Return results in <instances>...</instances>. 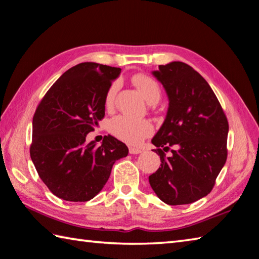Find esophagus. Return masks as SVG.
Listing matches in <instances>:
<instances>
[{"mask_svg":"<svg viewBox=\"0 0 259 259\" xmlns=\"http://www.w3.org/2000/svg\"><path fill=\"white\" fill-rule=\"evenodd\" d=\"M143 152L142 148H138V147H129V153L130 154H140Z\"/></svg>","mask_w":259,"mask_h":259,"instance_id":"esophagus-1","label":"esophagus"}]
</instances>
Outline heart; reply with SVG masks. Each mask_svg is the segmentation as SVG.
<instances>
[{
  "instance_id": "obj_1",
  "label": "heart",
  "mask_w": 259,
  "mask_h": 259,
  "mask_svg": "<svg viewBox=\"0 0 259 259\" xmlns=\"http://www.w3.org/2000/svg\"><path fill=\"white\" fill-rule=\"evenodd\" d=\"M133 82L149 104H155L159 101L162 94L161 88H159L157 81L154 80L153 78L146 76V74H137L133 78ZM117 87H119V83L115 81L112 82L107 89L104 98V104L107 109L113 105ZM109 130L114 137L122 142L130 145H137L153 134L154 126L148 120H135L125 115H119L111 120Z\"/></svg>"
}]
</instances>
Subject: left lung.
<instances>
[{"mask_svg":"<svg viewBox=\"0 0 259 259\" xmlns=\"http://www.w3.org/2000/svg\"><path fill=\"white\" fill-rule=\"evenodd\" d=\"M152 73L165 89L168 109L152 139L161 167L149 176V185L167 205L191 204L209 194L227 161L228 119L208 82L190 65L175 61ZM170 147L172 155L166 157Z\"/></svg>","mask_w":259,"mask_h":259,"instance_id":"obj_1","label":"left lung"}]
</instances>
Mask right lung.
<instances>
[{
	"label": "right lung",
	"mask_w": 259,
	"mask_h": 259,
	"mask_svg": "<svg viewBox=\"0 0 259 259\" xmlns=\"http://www.w3.org/2000/svg\"><path fill=\"white\" fill-rule=\"evenodd\" d=\"M120 68L83 62L65 71L37 106L32 117L31 161L52 194L87 201L105 186L115 161L129 149L112 136L101 146L86 136L105 115V94Z\"/></svg>",
	"instance_id": "right-lung-1"
}]
</instances>
